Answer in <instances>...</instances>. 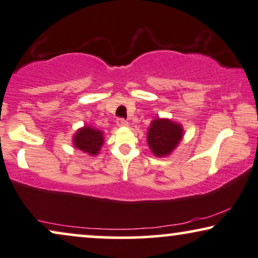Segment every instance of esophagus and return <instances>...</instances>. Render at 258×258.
<instances>
[{"mask_svg":"<svg viewBox=\"0 0 258 258\" xmlns=\"http://www.w3.org/2000/svg\"><path fill=\"white\" fill-rule=\"evenodd\" d=\"M116 125L120 126V127H125V126L128 125V122H127L125 119L119 118V119H116Z\"/></svg>","mask_w":258,"mask_h":258,"instance_id":"1","label":"esophagus"}]
</instances>
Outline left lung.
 I'll return each instance as SVG.
<instances>
[{"label":"left lung","instance_id":"left-lung-1","mask_svg":"<svg viewBox=\"0 0 258 258\" xmlns=\"http://www.w3.org/2000/svg\"><path fill=\"white\" fill-rule=\"evenodd\" d=\"M183 135L178 123L168 119H156L151 122L148 132V144L158 157L167 156L177 146Z\"/></svg>","mask_w":258,"mask_h":258}]
</instances>
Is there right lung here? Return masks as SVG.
<instances>
[{
	"label": "right lung",
	"mask_w": 258,
	"mask_h": 258,
	"mask_svg": "<svg viewBox=\"0 0 258 258\" xmlns=\"http://www.w3.org/2000/svg\"><path fill=\"white\" fill-rule=\"evenodd\" d=\"M102 144V132L93 128V127H83V128L78 130L74 137V145L77 149L82 150L83 152L89 153V155H97Z\"/></svg>",
	"instance_id": "1"
}]
</instances>
